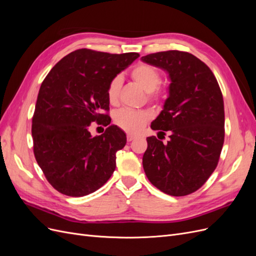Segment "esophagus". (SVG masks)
<instances>
[{
	"instance_id": "34e87169",
	"label": "esophagus",
	"mask_w": 256,
	"mask_h": 256,
	"mask_svg": "<svg viewBox=\"0 0 256 256\" xmlns=\"http://www.w3.org/2000/svg\"><path fill=\"white\" fill-rule=\"evenodd\" d=\"M134 138H136V136H134V134H127V141H128V142L134 141Z\"/></svg>"
}]
</instances>
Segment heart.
<instances>
[{
    "label": "heart",
    "instance_id": "heart-1",
    "mask_svg": "<svg viewBox=\"0 0 256 256\" xmlns=\"http://www.w3.org/2000/svg\"><path fill=\"white\" fill-rule=\"evenodd\" d=\"M130 76L146 90V97L152 104L164 102L168 95V84L160 82L158 69L147 63H138L130 70ZM122 88L120 76H114L106 85V98L110 104H118ZM150 120V114L143 110L120 109L114 114V122L120 129L129 134H136Z\"/></svg>",
    "mask_w": 256,
    "mask_h": 256
}]
</instances>
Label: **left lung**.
I'll use <instances>...</instances> for the list:
<instances>
[{
    "mask_svg": "<svg viewBox=\"0 0 256 256\" xmlns=\"http://www.w3.org/2000/svg\"><path fill=\"white\" fill-rule=\"evenodd\" d=\"M170 74V96L164 109L152 122L164 144L148 136L143 168L160 191L184 196L198 190L218 166L224 143V104L214 74L191 53L168 50L142 56Z\"/></svg>",
    "mask_w": 256,
    "mask_h": 256,
    "instance_id": "1",
    "label": "left lung"
}]
</instances>
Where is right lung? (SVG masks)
I'll return each mask as SVG.
<instances>
[{"mask_svg": "<svg viewBox=\"0 0 256 256\" xmlns=\"http://www.w3.org/2000/svg\"><path fill=\"white\" fill-rule=\"evenodd\" d=\"M140 56L78 49L62 58L42 83L32 118L33 152L52 187L68 196H84L108 182L126 134L110 125L106 85ZM106 126L102 136L88 131Z\"/></svg>", "mask_w": 256, "mask_h": 256, "instance_id": "1", "label": "right lung"}]
</instances>
